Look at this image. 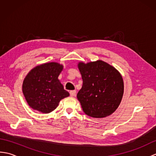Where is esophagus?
Here are the masks:
<instances>
[{"label": "esophagus", "instance_id": "1", "mask_svg": "<svg viewBox=\"0 0 156 156\" xmlns=\"http://www.w3.org/2000/svg\"><path fill=\"white\" fill-rule=\"evenodd\" d=\"M69 94H70L71 97H75V96L76 95V91L75 90H71L70 92H69Z\"/></svg>", "mask_w": 156, "mask_h": 156}]
</instances>
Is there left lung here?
Wrapping results in <instances>:
<instances>
[{
  "instance_id": "obj_1",
  "label": "left lung",
  "mask_w": 156,
  "mask_h": 156,
  "mask_svg": "<svg viewBox=\"0 0 156 156\" xmlns=\"http://www.w3.org/2000/svg\"><path fill=\"white\" fill-rule=\"evenodd\" d=\"M78 68L83 84L77 94L84 112L94 118H104L117 110L124 92L122 76L102 60L80 62Z\"/></svg>"
}]
</instances>
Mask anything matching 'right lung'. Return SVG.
<instances>
[{
    "instance_id": "add662e5",
    "label": "right lung",
    "mask_w": 156,
    "mask_h": 156,
    "mask_svg": "<svg viewBox=\"0 0 156 156\" xmlns=\"http://www.w3.org/2000/svg\"><path fill=\"white\" fill-rule=\"evenodd\" d=\"M64 66L57 62L42 64L33 68L23 82L22 90L29 107L43 113L54 111L62 99L69 97L58 76Z\"/></svg>"
}]
</instances>
